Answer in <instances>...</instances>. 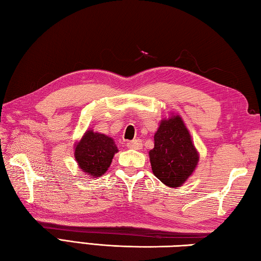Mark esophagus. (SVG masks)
<instances>
[{"instance_id": "esophagus-1", "label": "esophagus", "mask_w": 261, "mask_h": 261, "mask_svg": "<svg viewBox=\"0 0 261 261\" xmlns=\"http://www.w3.org/2000/svg\"><path fill=\"white\" fill-rule=\"evenodd\" d=\"M126 146L131 149H140L141 146H143V144H141L140 139H135V140L127 141Z\"/></svg>"}]
</instances>
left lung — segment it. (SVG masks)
<instances>
[{"label": "left lung", "mask_w": 261, "mask_h": 261, "mask_svg": "<svg viewBox=\"0 0 261 261\" xmlns=\"http://www.w3.org/2000/svg\"><path fill=\"white\" fill-rule=\"evenodd\" d=\"M148 155L153 174L170 188L180 187L199 161L191 135L178 115L161 121L154 135V148Z\"/></svg>", "instance_id": "1"}]
</instances>
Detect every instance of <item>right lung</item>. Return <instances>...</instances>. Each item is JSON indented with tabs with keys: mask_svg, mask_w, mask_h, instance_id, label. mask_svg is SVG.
<instances>
[{
	"mask_svg": "<svg viewBox=\"0 0 261 261\" xmlns=\"http://www.w3.org/2000/svg\"><path fill=\"white\" fill-rule=\"evenodd\" d=\"M118 149L113 138L99 132L87 130L74 148V159L84 173L100 177L108 170Z\"/></svg>",
	"mask_w": 261,
	"mask_h": 261,
	"instance_id": "right-lung-1",
	"label": "right lung"
}]
</instances>
